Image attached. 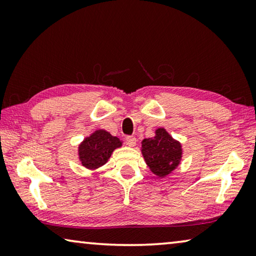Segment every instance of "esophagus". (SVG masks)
I'll use <instances>...</instances> for the list:
<instances>
[{
    "instance_id": "esophagus-1",
    "label": "esophagus",
    "mask_w": 256,
    "mask_h": 256,
    "mask_svg": "<svg viewBox=\"0 0 256 256\" xmlns=\"http://www.w3.org/2000/svg\"><path fill=\"white\" fill-rule=\"evenodd\" d=\"M125 140H126V144H128L130 146H136V138L133 136H128L126 138H125Z\"/></svg>"
}]
</instances>
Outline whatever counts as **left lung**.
<instances>
[{"mask_svg": "<svg viewBox=\"0 0 256 256\" xmlns=\"http://www.w3.org/2000/svg\"><path fill=\"white\" fill-rule=\"evenodd\" d=\"M142 154L154 174L166 176L178 164L182 149L164 128H158L156 136L142 141Z\"/></svg>", "mask_w": 256, "mask_h": 256, "instance_id": "1", "label": "left lung"}]
</instances>
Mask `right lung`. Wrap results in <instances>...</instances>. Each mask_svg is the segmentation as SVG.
I'll return each instance as SVG.
<instances>
[{
  "label": "right lung",
  "mask_w": 256,
  "mask_h": 256,
  "mask_svg": "<svg viewBox=\"0 0 256 256\" xmlns=\"http://www.w3.org/2000/svg\"><path fill=\"white\" fill-rule=\"evenodd\" d=\"M122 146L120 138L112 136L106 131H97L86 138L79 148L80 160L84 167L94 170L107 162L112 150Z\"/></svg>",
  "instance_id": "right-lung-1"
}]
</instances>
